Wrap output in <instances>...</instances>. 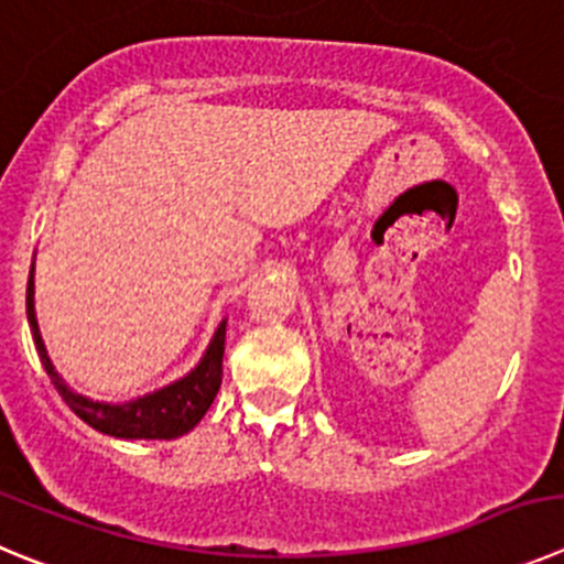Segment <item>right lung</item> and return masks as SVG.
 Here are the masks:
<instances>
[{
  "label": "right lung",
  "mask_w": 564,
  "mask_h": 564,
  "mask_svg": "<svg viewBox=\"0 0 564 564\" xmlns=\"http://www.w3.org/2000/svg\"><path fill=\"white\" fill-rule=\"evenodd\" d=\"M35 283L33 272H30L28 281V319L30 330H33L35 350L41 356V365H44L46 376L55 383L57 394H61L66 406L88 423L91 429L102 431L108 436H119V440H175V436L186 434L194 425L203 420V414L208 412L214 398L219 392V383H223V356H225V323H219L217 334L210 339L208 350L199 359V365L194 367L188 376H183L181 381L170 383V387L158 389V392L144 394V398H135L128 403H99L91 398H83V394L72 392L66 387L61 376L52 367L50 356H46L44 339L39 334V319H35Z\"/></svg>",
  "instance_id": "1"
}]
</instances>
